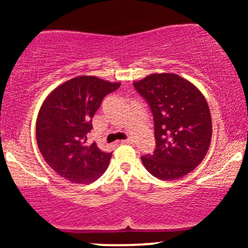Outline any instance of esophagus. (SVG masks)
Masks as SVG:
<instances>
[{
    "label": "esophagus",
    "instance_id": "34e87169",
    "mask_svg": "<svg viewBox=\"0 0 248 248\" xmlns=\"http://www.w3.org/2000/svg\"><path fill=\"white\" fill-rule=\"evenodd\" d=\"M133 139L132 138H129V139H126V140H122L121 142L122 143H126V144H129V143H133Z\"/></svg>",
    "mask_w": 248,
    "mask_h": 248
}]
</instances>
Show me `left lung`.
I'll return each instance as SVG.
<instances>
[{"label":"left lung","instance_id":"8db88e82","mask_svg":"<svg viewBox=\"0 0 248 248\" xmlns=\"http://www.w3.org/2000/svg\"><path fill=\"white\" fill-rule=\"evenodd\" d=\"M133 84L149 104L155 126V152L142 156L144 168L162 181L193 171L205 157L212 138L205 96L175 73H153Z\"/></svg>","mask_w":248,"mask_h":248}]
</instances>
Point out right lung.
Masks as SVG:
<instances>
[{
  "mask_svg": "<svg viewBox=\"0 0 248 248\" xmlns=\"http://www.w3.org/2000/svg\"><path fill=\"white\" fill-rule=\"evenodd\" d=\"M120 82L80 76L62 82L43 101L36 122L39 152L52 170L71 183L88 184L106 171L112 153L87 146L92 118Z\"/></svg>",
  "mask_w": 248,
  "mask_h": 248,
  "instance_id": "1",
  "label": "right lung"
}]
</instances>
